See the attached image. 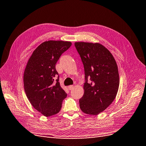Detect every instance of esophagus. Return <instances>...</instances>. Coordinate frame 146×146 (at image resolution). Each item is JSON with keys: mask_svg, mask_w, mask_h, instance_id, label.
Wrapping results in <instances>:
<instances>
[{"mask_svg": "<svg viewBox=\"0 0 146 146\" xmlns=\"http://www.w3.org/2000/svg\"><path fill=\"white\" fill-rule=\"evenodd\" d=\"M73 88H74V86H68V89L69 90H72Z\"/></svg>", "mask_w": 146, "mask_h": 146, "instance_id": "1", "label": "esophagus"}]
</instances>
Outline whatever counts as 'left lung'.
<instances>
[{
  "label": "left lung",
  "mask_w": 146,
  "mask_h": 146,
  "mask_svg": "<svg viewBox=\"0 0 146 146\" xmlns=\"http://www.w3.org/2000/svg\"><path fill=\"white\" fill-rule=\"evenodd\" d=\"M75 46L84 65L86 82L80 99L83 112L97 115L115 100L119 86L116 60L105 46L99 43L75 42ZM90 78L91 82H88Z\"/></svg>",
  "instance_id": "left-lung-1"
}]
</instances>
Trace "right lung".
<instances>
[{"instance_id": "obj_1", "label": "right lung", "mask_w": 146, "mask_h": 146, "mask_svg": "<svg viewBox=\"0 0 146 146\" xmlns=\"http://www.w3.org/2000/svg\"><path fill=\"white\" fill-rule=\"evenodd\" d=\"M71 41L48 40L33 52L24 73V86L31 105L43 115L57 114L62 101L67 96L58 79L56 62L61 54L70 47Z\"/></svg>"}]
</instances>
